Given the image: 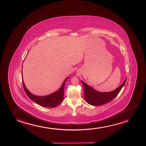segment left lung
Segmentation results:
<instances>
[{
    "mask_svg": "<svg viewBox=\"0 0 146 146\" xmlns=\"http://www.w3.org/2000/svg\"><path fill=\"white\" fill-rule=\"evenodd\" d=\"M126 80L127 78L115 90L108 92H100L97 91L82 80L84 89V96L86 101L90 105L96 106L109 103L119 94L121 88L125 84Z\"/></svg>",
    "mask_w": 146,
    "mask_h": 146,
    "instance_id": "1",
    "label": "left lung"
}]
</instances>
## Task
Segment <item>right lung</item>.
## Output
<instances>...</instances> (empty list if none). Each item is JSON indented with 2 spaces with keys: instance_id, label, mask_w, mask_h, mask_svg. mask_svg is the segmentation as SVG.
Returning a JSON list of instances; mask_svg holds the SVG:
<instances>
[{
  "instance_id": "add662e5",
  "label": "right lung",
  "mask_w": 146,
  "mask_h": 146,
  "mask_svg": "<svg viewBox=\"0 0 146 146\" xmlns=\"http://www.w3.org/2000/svg\"><path fill=\"white\" fill-rule=\"evenodd\" d=\"M23 76V74H22ZM23 78V77H22ZM68 78H66L62 84L61 88L59 90L56 92H54L50 95H48L44 97H38L33 95L31 93L29 92L27 89L24 84V82L23 80V84L25 92L27 94V96L33 101L42 106V107H48V108H54L58 106V105L62 103L64 99V87L66 80Z\"/></svg>"
}]
</instances>
